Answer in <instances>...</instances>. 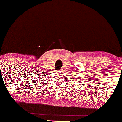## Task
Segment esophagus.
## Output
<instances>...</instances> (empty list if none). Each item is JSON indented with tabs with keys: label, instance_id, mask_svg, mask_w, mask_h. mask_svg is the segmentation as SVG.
<instances>
[{
	"label": "esophagus",
	"instance_id": "34e87169",
	"mask_svg": "<svg viewBox=\"0 0 122 122\" xmlns=\"http://www.w3.org/2000/svg\"><path fill=\"white\" fill-rule=\"evenodd\" d=\"M59 72L60 73H62V72H63V71H62V70H60V71H59Z\"/></svg>",
	"mask_w": 122,
	"mask_h": 122
}]
</instances>
